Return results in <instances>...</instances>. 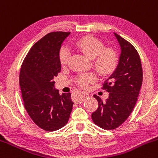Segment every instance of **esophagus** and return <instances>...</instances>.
Listing matches in <instances>:
<instances>
[{"instance_id":"obj_1","label":"esophagus","mask_w":158,"mask_h":158,"mask_svg":"<svg viewBox=\"0 0 158 158\" xmlns=\"http://www.w3.org/2000/svg\"><path fill=\"white\" fill-rule=\"evenodd\" d=\"M87 94H86L85 93H84V92L80 93V97H79V98H77V100H75V101L77 102V103H82V102L84 101V99H85V97H87Z\"/></svg>"}]
</instances>
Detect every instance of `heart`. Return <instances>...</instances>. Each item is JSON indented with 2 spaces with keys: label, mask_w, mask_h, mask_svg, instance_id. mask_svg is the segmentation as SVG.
Here are the masks:
<instances>
[{
  "label": "heart",
  "mask_w": 158,
  "mask_h": 158,
  "mask_svg": "<svg viewBox=\"0 0 158 158\" xmlns=\"http://www.w3.org/2000/svg\"><path fill=\"white\" fill-rule=\"evenodd\" d=\"M76 46L89 58L94 59V66L101 75H107L114 70L118 61L116 52L112 48H105V45L100 40L93 36H86L80 39L75 43ZM71 51L67 45H64L60 50L59 58L62 65H65L69 61ZM96 80L93 73L81 75L77 83L81 87L86 88L88 84Z\"/></svg>",
  "instance_id": "obj_1"
}]
</instances>
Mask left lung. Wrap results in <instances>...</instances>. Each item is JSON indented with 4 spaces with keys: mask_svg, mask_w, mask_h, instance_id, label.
<instances>
[{
    "mask_svg": "<svg viewBox=\"0 0 158 158\" xmlns=\"http://www.w3.org/2000/svg\"><path fill=\"white\" fill-rule=\"evenodd\" d=\"M120 46L116 68L103 84L109 97L103 101L94 94L98 108L91 115L100 128L112 130L121 126L134 109L142 84V67L138 52L131 43L113 32Z\"/></svg>",
    "mask_w": 158,
    "mask_h": 158,
    "instance_id": "8db88e82",
    "label": "left lung"
}]
</instances>
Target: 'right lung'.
<instances>
[{"instance_id":"obj_1","label":"right lung","mask_w":158,"mask_h":158,"mask_svg":"<svg viewBox=\"0 0 158 158\" xmlns=\"http://www.w3.org/2000/svg\"><path fill=\"white\" fill-rule=\"evenodd\" d=\"M70 32H52L39 40L28 52L19 72L24 106L32 121L45 131L67 124L74 103L71 93L60 94L54 77L61 71L59 53Z\"/></svg>"}]
</instances>
